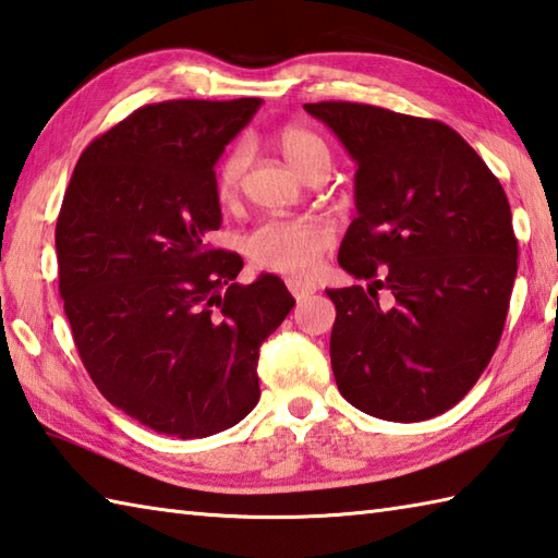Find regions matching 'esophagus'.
Returning <instances> with one entry per match:
<instances>
[{"mask_svg": "<svg viewBox=\"0 0 558 558\" xmlns=\"http://www.w3.org/2000/svg\"><path fill=\"white\" fill-rule=\"evenodd\" d=\"M287 287H289V291L293 293V299H296V301H306L311 293H315V287H313V283H308V281L289 279Z\"/></svg>", "mask_w": 558, "mask_h": 558, "instance_id": "1", "label": "esophagus"}]
</instances>
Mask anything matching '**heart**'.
<instances>
[{"mask_svg":"<svg viewBox=\"0 0 558 558\" xmlns=\"http://www.w3.org/2000/svg\"><path fill=\"white\" fill-rule=\"evenodd\" d=\"M281 155L299 174L306 177L320 165L330 167V150L320 135L303 125H283L277 133ZM250 153L243 143L230 148L216 167L218 202H235L243 186ZM332 228L320 218H267L243 235V252L259 269L289 277H306L318 265V257L332 247Z\"/></svg>","mask_w":558,"mask_h":558,"instance_id":"1","label":"heart"}]
</instances>
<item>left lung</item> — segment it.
Wrapping results in <instances>:
<instances>
[{
  "instance_id": "left-lung-1",
  "label": "left lung",
  "mask_w": 558,
  "mask_h": 558,
  "mask_svg": "<svg viewBox=\"0 0 558 558\" xmlns=\"http://www.w3.org/2000/svg\"><path fill=\"white\" fill-rule=\"evenodd\" d=\"M303 109L356 162V218L338 262L369 287L325 291L338 311L330 362L340 393L393 423L445 413L478 381L508 318L518 275L508 196L442 121L354 101Z\"/></svg>"
}]
</instances>
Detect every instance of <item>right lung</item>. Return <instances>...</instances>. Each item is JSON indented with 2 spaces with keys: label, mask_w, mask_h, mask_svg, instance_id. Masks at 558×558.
Masks as SVG:
<instances>
[{
  "label": "right lung",
  "mask_w": 558,
  "mask_h": 558,
  "mask_svg": "<svg viewBox=\"0 0 558 558\" xmlns=\"http://www.w3.org/2000/svg\"><path fill=\"white\" fill-rule=\"evenodd\" d=\"M259 99L145 104L94 138L62 198L60 296L101 396L155 433L196 439L259 401V344L293 308L275 275L235 283L216 250V162Z\"/></svg>",
  "instance_id": "right-lung-1"
}]
</instances>
